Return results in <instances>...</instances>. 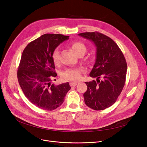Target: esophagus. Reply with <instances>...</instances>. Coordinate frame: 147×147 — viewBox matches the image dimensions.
I'll return each mask as SVG.
<instances>
[{"mask_svg": "<svg viewBox=\"0 0 147 147\" xmlns=\"http://www.w3.org/2000/svg\"><path fill=\"white\" fill-rule=\"evenodd\" d=\"M77 84V82H70V86L72 87H75V86H76Z\"/></svg>", "mask_w": 147, "mask_h": 147, "instance_id": "1", "label": "esophagus"}]
</instances>
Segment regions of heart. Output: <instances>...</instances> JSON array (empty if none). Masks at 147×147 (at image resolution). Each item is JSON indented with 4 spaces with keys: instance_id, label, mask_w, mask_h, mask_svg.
I'll return each instance as SVG.
<instances>
[{
    "instance_id": "1",
    "label": "heart",
    "mask_w": 147,
    "mask_h": 147,
    "mask_svg": "<svg viewBox=\"0 0 147 147\" xmlns=\"http://www.w3.org/2000/svg\"><path fill=\"white\" fill-rule=\"evenodd\" d=\"M72 50L77 55L81 56L83 55L86 51V47L84 43L80 42H73L70 45ZM59 51L57 49H56L52 54V59L55 65L59 64ZM88 57H86L84 60L87 61ZM83 72V70L82 68L75 67L69 68L65 70L61 74V76L64 80L71 81H78L82 77V75Z\"/></svg>"
}]
</instances>
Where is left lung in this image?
I'll use <instances>...</instances> for the list:
<instances>
[{
  "instance_id": "1",
  "label": "left lung",
  "mask_w": 147,
  "mask_h": 147,
  "mask_svg": "<svg viewBox=\"0 0 147 147\" xmlns=\"http://www.w3.org/2000/svg\"><path fill=\"white\" fill-rule=\"evenodd\" d=\"M78 35L94 42L97 51L96 63L90 74L97 78V82H85L87 90L83 94L84 102L93 110H104L117 101L125 84V57L117 44L103 34L95 32Z\"/></svg>"
}]
</instances>
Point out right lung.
<instances>
[{
	"label": "right lung",
	"mask_w": 147,
	"mask_h": 147,
	"mask_svg": "<svg viewBox=\"0 0 147 147\" xmlns=\"http://www.w3.org/2000/svg\"><path fill=\"white\" fill-rule=\"evenodd\" d=\"M69 37L62 34L42 35L30 42L22 53L17 72L19 84L28 99L41 109L51 111L59 107L70 90L68 82L51 84L52 78L57 76L53 52Z\"/></svg>",
	"instance_id": "add662e5"
}]
</instances>
